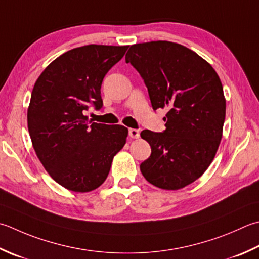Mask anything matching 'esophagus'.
<instances>
[{
	"mask_svg": "<svg viewBox=\"0 0 259 259\" xmlns=\"http://www.w3.org/2000/svg\"><path fill=\"white\" fill-rule=\"evenodd\" d=\"M129 136H130V138H133V139L139 138V137H140V131L138 129L130 128L129 129Z\"/></svg>",
	"mask_w": 259,
	"mask_h": 259,
	"instance_id": "esophagus-1",
	"label": "esophagus"
}]
</instances>
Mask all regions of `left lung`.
<instances>
[{
  "label": "left lung",
  "instance_id": "left-lung-1",
  "mask_svg": "<svg viewBox=\"0 0 259 259\" xmlns=\"http://www.w3.org/2000/svg\"><path fill=\"white\" fill-rule=\"evenodd\" d=\"M125 63L143 77L153 109L168 110L163 133L141 131L151 147L141 173L163 190L193 183L212 163L222 138L226 99L219 76L193 50L170 41L133 45Z\"/></svg>",
  "mask_w": 259,
  "mask_h": 259
}]
</instances>
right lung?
<instances>
[{"label": "right lung", "instance_id": "add662e5", "mask_svg": "<svg viewBox=\"0 0 259 259\" xmlns=\"http://www.w3.org/2000/svg\"><path fill=\"white\" fill-rule=\"evenodd\" d=\"M129 46L88 45L50 63L35 82L28 108V129L45 169L65 189L93 191L109 175L113 157L123 148L128 129L102 124L84 115L103 105L105 74Z\"/></svg>", "mask_w": 259, "mask_h": 259}]
</instances>
